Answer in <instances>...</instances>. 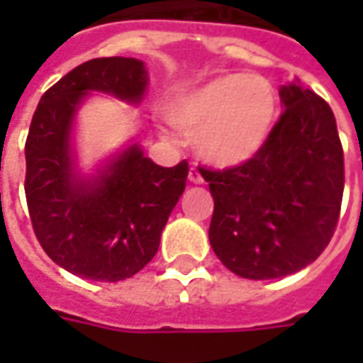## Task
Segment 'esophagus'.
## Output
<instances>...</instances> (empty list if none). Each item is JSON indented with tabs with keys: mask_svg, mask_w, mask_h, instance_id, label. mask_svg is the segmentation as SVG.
I'll use <instances>...</instances> for the list:
<instances>
[{
	"mask_svg": "<svg viewBox=\"0 0 363 363\" xmlns=\"http://www.w3.org/2000/svg\"><path fill=\"white\" fill-rule=\"evenodd\" d=\"M188 179H189V182H191V184H203L202 174H200V169H198L196 165H191V167H189Z\"/></svg>",
	"mask_w": 363,
	"mask_h": 363,
	"instance_id": "34e87169",
	"label": "esophagus"
}]
</instances>
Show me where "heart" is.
<instances>
[{
  "mask_svg": "<svg viewBox=\"0 0 363 363\" xmlns=\"http://www.w3.org/2000/svg\"><path fill=\"white\" fill-rule=\"evenodd\" d=\"M167 115L177 129L198 137L202 160L216 167H236L269 141L277 94L258 74H222L175 96Z\"/></svg>",
  "mask_w": 363,
  "mask_h": 363,
  "instance_id": "b5f03b06",
  "label": "heart"
}]
</instances>
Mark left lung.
Wrapping results in <instances>:
<instances>
[{
  "instance_id": "left-lung-1",
  "label": "left lung",
  "mask_w": 363,
  "mask_h": 363,
  "mask_svg": "<svg viewBox=\"0 0 363 363\" xmlns=\"http://www.w3.org/2000/svg\"><path fill=\"white\" fill-rule=\"evenodd\" d=\"M283 115L250 161L210 182V244L242 279H281L328 246L342 208L343 149L329 105L299 80L281 86Z\"/></svg>"
}]
</instances>
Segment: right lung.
I'll use <instances>...</instances> for the list:
<instances>
[{
	"label": "right lung",
	"instance_id": "1",
	"mask_svg": "<svg viewBox=\"0 0 363 363\" xmlns=\"http://www.w3.org/2000/svg\"><path fill=\"white\" fill-rule=\"evenodd\" d=\"M149 84L137 58H94L44 92L26 141V200L35 236L58 267L91 281L117 283L139 272L186 189L188 161L161 167L133 143L96 174L78 169L74 123L91 92L129 105Z\"/></svg>",
	"mask_w": 363,
	"mask_h": 363
}]
</instances>
